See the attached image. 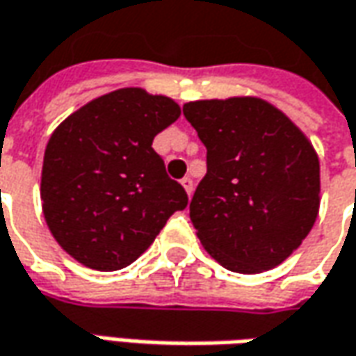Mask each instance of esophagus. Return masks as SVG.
<instances>
[{"label": "esophagus", "mask_w": 356, "mask_h": 356, "mask_svg": "<svg viewBox=\"0 0 356 356\" xmlns=\"http://www.w3.org/2000/svg\"><path fill=\"white\" fill-rule=\"evenodd\" d=\"M181 185H183V189L187 191V195H193V179L191 177H185V179H181Z\"/></svg>", "instance_id": "obj_1"}]
</instances>
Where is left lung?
<instances>
[{
  "label": "left lung",
  "mask_w": 356,
  "mask_h": 356,
  "mask_svg": "<svg viewBox=\"0 0 356 356\" xmlns=\"http://www.w3.org/2000/svg\"><path fill=\"white\" fill-rule=\"evenodd\" d=\"M183 114L207 147V175L189 204L202 248L238 274H262L288 260L319 215L312 141L256 96L195 100Z\"/></svg>",
  "instance_id": "obj_1"
}]
</instances>
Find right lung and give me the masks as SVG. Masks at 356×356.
<instances>
[{"label": "right lung", "mask_w": 356, "mask_h": 356, "mask_svg": "<svg viewBox=\"0 0 356 356\" xmlns=\"http://www.w3.org/2000/svg\"><path fill=\"white\" fill-rule=\"evenodd\" d=\"M179 116L173 98L129 86L90 100L51 134L41 171L44 222L76 262L98 272L126 268L187 207V193L152 147Z\"/></svg>", "instance_id": "obj_1"}]
</instances>
